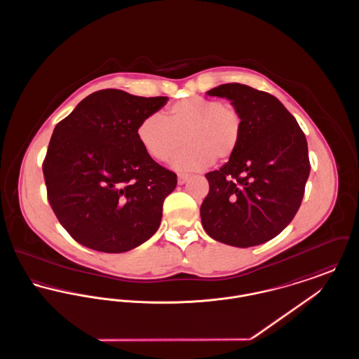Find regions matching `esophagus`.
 Here are the masks:
<instances>
[{
	"instance_id": "obj_1",
	"label": "esophagus",
	"mask_w": 359,
	"mask_h": 359,
	"mask_svg": "<svg viewBox=\"0 0 359 359\" xmlns=\"http://www.w3.org/2000/svg\"><path fill=\"white\" fill-rule=\"evenodd\" d=\"M188 180H189V175H184V173H182V175H179V176H177V183H179L180 186H183L184 183H187Z\"/></svg>"
}]
</instances>
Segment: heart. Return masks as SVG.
<instances>
[{"label":"heart","mask_w":359,"mask_h":359,"mask_svg":"<svg viewBox=\"0 0 359 359\" xmlns=\"http://www.w3.org/2000/svg\"><path fill=\"white\" fill-rule=\"evenodd\" d=\"M243 122L229 104L203 97H188L173 103L163 118L149 116L140 122L137 137L145 152L165 163L183 144L188 148L172 167L177 171H201L212 161L224 163L238 149Z\"/></svg>","instance_id":"b5f03b06"}]
</instances>
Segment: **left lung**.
Segmentation results:
<instances>
[{"instance_id": "8db88e82", "label": "left lung", "mask_w": 359, "mask_h": 359, "mask_svg": "<svg viewBox=\"0 0 359 359\" xmlns=\"http://www.w3.org/2000/svg\"><path fill=\"white\" fill-rule=\"evenodd\" d=\"M207 95L229 100L243 122L236 154L205 175L210 191L201 218L211 238L250 248L278 236L293 219L309 176L306 136L276 97L239 83Z\"/></svg>"}]
</instances>
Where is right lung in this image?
Here are the masks:
<instances>
[{
    "instance_id": "obj_1",
    "label": "right lung",
    "mask_w": 359,
    "mask_h": 359,
    "mask_svg": "<svg viewBox=\"0 0 359 359\" xmlns=\"http://www.w3.org/2000/svg\"><path fill=\"white\" fill-rule=\"evenodd\" d=\"M167 101L100 90L55 126L43 163L48 201L81 245L123 253L157 231L177 179L145 152L137 128Z\"/></svg>"
}]
</instances>
